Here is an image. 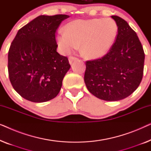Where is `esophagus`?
<instances>
[{"label": "esophagus", "mask_w": 151, "mask_h": 151, "mask_svg": "<svg viewBox=\"0 0 151 151\" xmlns=\"http://www.w3.org/2000/svg\"><path fill=\"white\" fill-rule=\"evenodd\" d=\"M77 60H78V58H75V57L71 56L69 58V63L70 65H71V64L73 63L74 61H77Z\"/></svg>", "instance_id": "esophagus-1"}]
</instances>
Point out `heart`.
<instances>
[{"mask_svg": "<svg viewBox=\"0 0 151 151\" xmlns=\"http://www.w3.org/2000/svg\"><path fill=\"white\" fill-rule=\"evenodd\" d=\"M118 27L112 18L76 20L56 35V42L63 53H71L80 45V52L88 59L106 55L115 44Z\"/></svg>", "mask_w": 151, "mask_h": 151, "instance_id": "1", "label": "heart"}]
</instances>
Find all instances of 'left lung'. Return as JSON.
Here are the masks:
<instances>
[{
  "label": "left lung",
  "mask_w": 151,
  "mask_h": 151,
  "mask_svg": "<svg viewBox=\"0 0 151 151\" xmlns=\"http://www.w3.org/2000/svg\"><path fill=\"white\" fill-rule=\"evenodd\" d=\"M118 27L115 44L100 59L86 61L84 82L88 91L101 100L127 98L139 86L145 55L137 34L127 21L111 16Z\"/></svg>",
  "instance_id": "obj_1"
}]
</instances>
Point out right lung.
Masks as SVG:
<instances>
[{
  "instance_id": "obj_1",
  "label": "right lung",
  "mask_w": 151,
  "mask_h": 151,
  "mask_svg": "<svg viewBox=\"0 0 151 151\" xmlns=\"http://www.w3.org/2000/svg\"><path fill=\"white\" fill-rule=\"evenodd\" d=\"M68 15H41L20 29L8 53V72L14 90L27 100L55 98L70 67L57 52L55 32Z\"/></svg>"
}]
</instances>
